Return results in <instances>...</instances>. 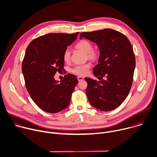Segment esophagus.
Returning <instances> with one entry per match:
<instances>
[{"label": "esophagus", "instance_id": "esophagus-1", "mask_svg": "<svg viewBox=\"0 0 157 157\" xmlns=\"http://www.w3.org/2000/svg\"><path fill=\"white\" fill-rule=\"evenodd\" d=\"M77 79H78V81H82V80L84 79V78H83V77L78 76V77H77Z\"/></svg>", "mask_w": 157, "mask_h": 157}]
</instances>
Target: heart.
<instances>
[{"instance_id":"heart-1","label":"heart","mask_w":157,"mask_h":157,"mask_svg":"<svg viewBox=\"0 0 157 157\" xmlns=\"http://www.w3.org/2000/svg\"><path fill=\"white\" fill-rule=\"evenodd\" d=\"M76 48L81 50L85 53H87L88 56L91 59H96L98 56V52L97 50L95 49H92L93 46L91 43L85 40H81L78 41L76 44H75ZM62 57H63V60L64 62H67L70 60L71 59V53L69 49H65V51L63 52V56H62ZM91 66V64L90 63H86L85 64H82V65H78L75 66L72 69V72L80 76H83L85 75L88 74L89 69H90Z\"/></svg>"}]
</instances>
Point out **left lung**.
I'll list each match as a JSON object with an SVG mask.
<instances>
[{
  "label": "left lung",
  "mask_w": 157,
  "mask_h": 157,
  "mask_svg": "<svg viewBox=\"0 0 157 157\" xmlns=\"http://www.w3.org/2000/svg\"><path fill=\"white\" fill-rule=\"evenodd\" d=\"M82 38L95 43L100 51L98 64L93 68L100 81L85 78L89 102L101 111L114 109L126 98L132 84L136 57L132 44L124 35L109 28L81 33Z\"/></svg>",
  "instance_id": "left-lung-1"
}]
</instances>
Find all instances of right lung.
<instances>
[{
  "label": "right lung",
  "instance_id": "obj_1",
  "mask_svg": "<svg viewBox=\"0 0 157 157\" xmlns=\"http://www.w3.org/2000/svg\"><path fill=\"white\" fill-rule=\"evenodd\" d=\"M78 33H49L33 40L26 49L21 66L26 88L33 101L45 112L56 113L70 104L77 77L68 74L59 82L54 76L64 71L63 52Z\"/></svg>",
  "mask_w": 157,
  "mask_h": 157
}]
</instances>
